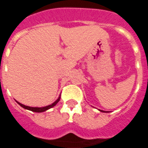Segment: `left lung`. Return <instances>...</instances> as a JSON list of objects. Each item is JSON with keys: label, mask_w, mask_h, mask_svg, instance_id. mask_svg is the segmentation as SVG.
Returning a JSON list of instances; mask_svg holds the SVG:
<instances>
[{"label": "left lung", "mask_w": 148, "mask_h": 148, "mask_svg": "<svg viewBox=\"0 0 148 148\" xmlns=\"http://www.w3.org/2000/svg\"><path fill=\"white\" fill-rule=\"evenodd\" d=\"M99 111H100V112H106L105 111H103V110H100V109H99Z\"/></svg>", "instance_id": "obj_1"}]
</instances>
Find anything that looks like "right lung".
Returning a JSON list of instances; mask_svg holds the SVG:
<instances>
[{
	"instance_id": "add662e5",
	"label": "right lung",
	"mask_w": 148,
	"mask_h": 148,
	"mask_svg": "<svg viewBox=\"0 0 148 148\" xmlns=\"http://www.w3.org/2000/svg\"><path fill=\"white\" fill-rule=\"evenodd\" d=\"M60 98H61V97H58V99L55 102H54L52 104L46 106H44V107H31V106H25L23 105V104H21V103H19V102L17 101H16V103H17L20 106H22L23 108H24V109H28V110H30V111H32V112H45L46 111V110H48V109L54 107V106H55L56 105L58 102H59Z\"/></svg>"
}]
</instances>
